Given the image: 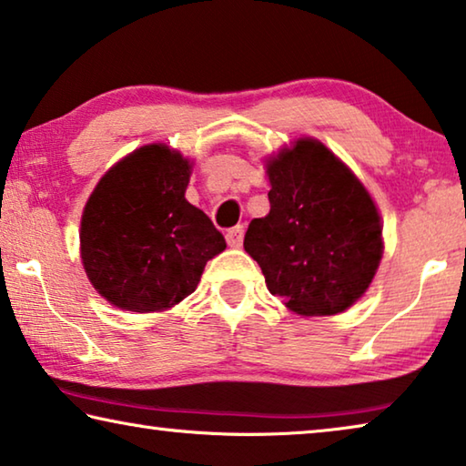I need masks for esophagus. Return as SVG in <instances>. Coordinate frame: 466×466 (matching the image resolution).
Segmentation results:
<instances>
[{"label": "esophagus", "instance_id": "34e87169", "mask_svg": "<svg viewBox=\"0 0 466 466\" xmlns=\"http://www.w3.org/2000/svg\"><path fill=\"white\" fill-rule=\"evenodd\" d=\"M242 238H245V226H234L230 230L226 232V240L230 247H240L242 245Z\"/></svg>", "mask_w": 466, "mask_h": 466}]
</instances>
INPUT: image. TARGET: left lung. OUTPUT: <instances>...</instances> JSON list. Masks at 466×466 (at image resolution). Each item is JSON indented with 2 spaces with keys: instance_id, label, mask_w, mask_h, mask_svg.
<instances>
[{
  "instance_id": "obj_1",
  "label": "left lung",
  "mask_w": 466,
  "mask_h": 466,
  "mask_svg": "<svg viewBox=\"0 0 466 466\" xmlns=\"http://www.w3.org/2000/svg\"><path fill=\"white\" fill-rule=\"evenodd\" d=\"M271 209L253 219L245 250L273 297L299 315H336L371 284L381 259V224L354 174L313 138L268 164Z\"/></svg>"
}]
</instances>
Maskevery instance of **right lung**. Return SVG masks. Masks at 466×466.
<instances>
[{
	"label": "right lung",
	"mask_w": 466,
	"mask_h": 466,
	"mask_svg": "<svg viewBox=\"0 0 466 466\" xmlns=\"http://www.w3.org/2000/svg\"><path fill=\"white\" fill-rule=\"evenodd\" d=\"M190 166L166 145H147L99 180L80 221V255L103 299L135 313L164 311L187 299L221 232L187 193Z\"/></svg>",
	"instance_id": "add662e5"
}]
</instances>
